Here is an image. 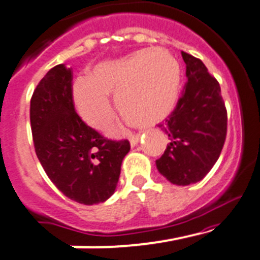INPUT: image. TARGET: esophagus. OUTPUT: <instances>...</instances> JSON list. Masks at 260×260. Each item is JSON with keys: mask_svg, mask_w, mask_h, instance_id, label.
Here are the masks:
<instances>
[{"mask_svg": "<svg viewBox=\"0 0 260 260\" xmlns=\"http://www.w3.org/2000/svg\"><path fill=\"white\" fill-rule=\"evenodd\" d=\"M140 137H141V135H132L129 136V142H131V146L135 147L136 145L138 144V141H140Z\"/></svg>", "mask_w": 260, "mask_h": 260, "instance_id": "1", "label": "esophagus"}]
</instances>
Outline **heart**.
<instances>
[{
	"mask_svg": "<svg viewBox=\"0 0 260 260\" xmlns=\"http://www.w3.org/2000/svg\"><path fill=\"white\" fill-rule=\"evenodd\" d=\"M181 88V67L169 51L140 50L123 59L94 65L72 88L73 103L84 122L106 129L115 118L113 101L123 115L140 125H154L173 111Z\"/></svg>",
	"mask_w": 260,
	"mask_h": 260,
	"instance_id": "heart-1",
	"label": "heart"
}]
</instances>
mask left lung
<instances>
[{"label": "left lung", "instance_id": "obj_1", "mask_svg": "<svg viewBox=\"0 0 260 260\" xmlns=\"http://www.w3.org/2000/svg\"><path fill=\"white\" fill-rule=\"evenodd\" d=\"M186 82L176 109L159 127L169 144L156 168L171 183L201 181L219 157L227 135V110L217 79L200 59L182 51Z\"/></svg>", "mask_w": 260, "mask_h": 260}]
</instances>
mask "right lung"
<instances>
[{"label":"right lung","mask_w":260,"mask_h":260,"mask_svg":"<svg viewBox=\"0 0 260 260\" xmlns=\"http://www.w3.org/2000/svg\"><path fill=\"white\" fill-rule=\"evenodd\" d=\"M72 81V69L64 64L41 79L30 100L31 135L53 185L67 198L93 205L114 193L131 145L108 140L82 120L75 113Z\"/></svg>","instance_id":"right-lung-1"}]
</instances>
